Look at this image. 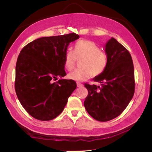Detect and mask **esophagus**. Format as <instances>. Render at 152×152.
I'll return each instance as SVG.
<instances>
[{
    "label": "esophagus",
    "mask_w": 152,
    "mask_h": 152,
    "mask_svg": "<svg viewBox=\"0 0 152 152\" xmlns=\"http://www.w3.org/2000/svg\"><path fill=\"white\" fill-rule=\"evenodd\" d=\"M77 86L78 87H82L83 86V84H82L80 83H79V82H77Z\"/></svg>",
    "instance_id": "obj_1"
}]
</instances>
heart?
Wrapping results in <instances>:
<instances>
[{
    "label": "heart",
    "mask_w": 152,
    "mask_h": 152,
    "mask_svg": "<svg viewBox=\"0 0 152 152\" xmlns=\"http://www.w3.org/2000/svg\"><path fill=\"white\" fill-rule=\"evenodd\" d=\"M77 59L80 61L82 68L77 69L69 73V79L82 82L91 77L98 76L105 70L108 63L107 55L93 41L80 40L75 44L74 51L68 49L65 54L64 65L68 71H72L75 66Z\"/></svg>",
    "instance_id": "heart-1"
}]
</instances>
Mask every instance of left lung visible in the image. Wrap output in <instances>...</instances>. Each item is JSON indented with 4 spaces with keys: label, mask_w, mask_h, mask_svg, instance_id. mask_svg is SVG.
<instances>
[{
    "label": "left lung",
    "mask_w": 152,
    "mask_h": 152,
    "mask_svg": "<svg viewBox=\"0 0 152 152\" xmlns=\"http://www.w3.org/2000/svg\"><path fill=\"white\" fill-rule=\"evenodd\" d=\"M104 48L108 58L107 67L93 79L100 86L85 84L88 90L85 108L92 117L100 122L120 115L132 99L135 88L134 66L129 52L113 37Z\"/></svg>",
    "instance_id": "8db88e82"
}]
</instances>
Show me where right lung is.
Listing matches in <instances>:
<instances>
[{"label": "right lung", "instance_id": "right-lung-1", "mask_svg": "<svg viewBox=\"0 0 152 152\" xmlns=\"http://www.w3.org/2000/svg\"><path fill=\"white\" fill-rule=\"evenodd\" d=\"M79 38L75 33L44 37L22 49L16 65L15 91L20 103L31 116L42 121L60 114L77 84L57 77L66 75L64 58L70 42Z\"/></svg>", "mask_w": 152, "mask_h": 152}]
</instances>
